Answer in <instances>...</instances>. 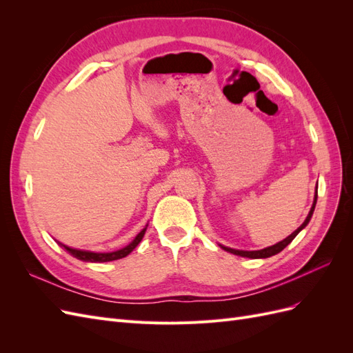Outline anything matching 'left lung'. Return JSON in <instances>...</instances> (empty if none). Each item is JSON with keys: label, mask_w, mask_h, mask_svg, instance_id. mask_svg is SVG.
Returning a JSON list of instances; mask_svg holds the SVG:
<instances>
[{"label": "left lung", "mask_w": 353, "mask_h": 353, "mask_svg": "<svg viewBox=\"0 0 353 353\" xmlns=\"http://www.w3.org/2000/svg\"><path fill=\"white\" fill-rule=\"evenodd\" d=\"M316 199H318V191H315L314 205H312L311 210H309V215L306 216V219H305V222L302 223V225L299 227V228H297L294 232H292L290 236H288L287 239H284L283 241H280V243H276V244L271 245V248H266V249H262V250H236V249H230V248H225V245H221V248H222L223 250H227V252L232 253V254L243 256V258H252V259L270 258V256H274V254H276V253H280V252H281L284 248H287V245L293 241V239L297 236V234L301 232V231H302V230H303V228L307 225V222L311 221V218H312V213H314V209H315V205H316Z\"/></svg>", "instance_id": "1"}]
</instances>
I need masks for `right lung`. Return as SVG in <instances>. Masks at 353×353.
<instances>
[{
	"label": "right lung",
	"instance_id": "add662e5",
	"mask_svg": "<svg viewBox=\"0 0 353 353\" xmlns=\"http://www.w3.org/2000/svg\"><path fill=\"white\" fill-rule=\"evenodd\" d=\"M144 232H145V228L138 234V236L126 245V248L121 249V250H116V252H110V253H94V252H87V250H78V249H70L68 248V245L59 243L63 249H65L66 252H69L72 256H74V258H78L81 261H85V262H110V261H117V259H122L125 258V256L130 254L137 245L138 243H140L144 237Z\"/></svg>",
	"mask_w": 353,
	"mask_h": 353
}]
</instances>
